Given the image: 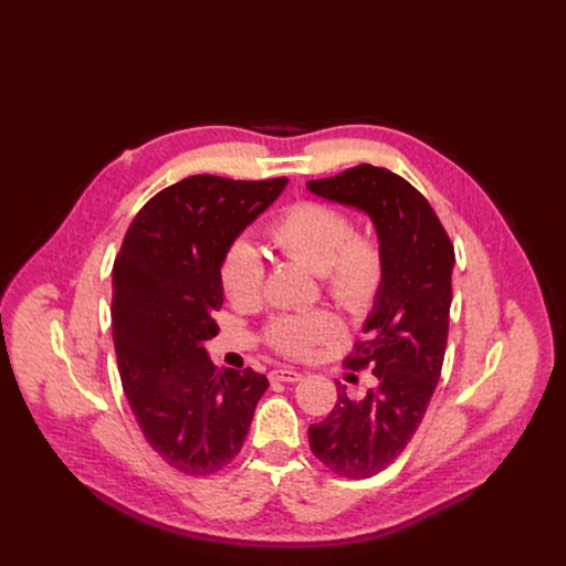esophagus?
Here are the masks:
<instances>
[{"mask_svg":"<svg viewBox=\"0 0 566 566\" xmlns=\"http://www.w3.org/2000/svg\"><path fill=\"white\" fill-rule=\"evenodd\" d=\"M269 376H271V380H282V382H297V380H302V374L297 369H293V367H277Z\"/></svg>","mask_w":566,"mask_h":566,"instance_id":"34e87169","label":"esophagus"}]
</instances>
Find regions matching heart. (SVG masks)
Wrapping results in <instances>:
<instances>
[{
	"instance_id": "b5f03b06",
	"label": "heart",
	"mask_w": 566,
	"mask_h": 566,
	"mask_svg": "<svg viewBox=\"0 0 566 566\" xmlns=\"http://www.w3.org/2000/svg\"><path fill=\"white\" fill-rule=\"evenodd\" d=\"M273 247L319 273L327 293L349 313H367L385 284V251L378 237L360 232L347 210L325 201H297L269 228ZM266 266L249 239H234L219 262L223 295L234 306H251L262 297ZM343 336V322L329 308L284 313L269 319L264 340L291 358H306L315 347Z\"/></svg>"
}]
</instances>
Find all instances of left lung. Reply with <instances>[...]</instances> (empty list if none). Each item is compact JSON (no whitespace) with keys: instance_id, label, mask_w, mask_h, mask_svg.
Instances as JSON below:
<instances>
[{"instance_id":"left-lung-1","label":"left lung","mask_w":566,"mask_h":566,"mask_svg":"<svg viewBox=\"0 0 566 566\" xmlns=\"http://www.w3.org/2000/svg\"><path fill=\"white\" fill-rule=\"evenodd\" d=\"M306 188L369 214L385 251V284L365 322V340L345 358L369 367L376 387L365 398L338 387L332 415L308 428L311 452L347 479L387 468L415 437L441 376L454 247L428 199L402 177L369 164Z\"/></svg>"}]
</instances>
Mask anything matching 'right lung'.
Segmentation results:
<instances>
[{
    "instance_id": "1",
    "label": "right lung",
    "mask_w": 566,
    "mask_h": 566,
    "mask_svg": "<svg viewBox=\"0 0 566 566\" xmlns=\"http://www.w3.org/2000/svg\"><path fill=\"white\" fill-rule=\"evenodd\" d=\"M289 179L188 177L134 217L114 262L112 329L120 382L154 452L184 474L226 468L244 446L264 374L219 371L203 343L219 327V262Z\"/></svg>"
}]
</instances>
